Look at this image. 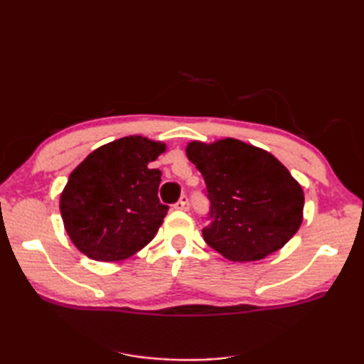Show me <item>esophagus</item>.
<instances>
[{"instance_id":"esophagus-1","label":"esophagus","mask_w":364,"mask_h":364,"mask_svg":"<svg viewBox=\"0 0 364 364\" xmlns=\"http://www.w3.org/2000/svg\"><path fill=\"white\" fill-rule=\"evenodd\" d=\"M175 210H180V211H188L189 210V198L188 196H181V198L178 200V202L173 205Z\"/></svg>"}]
</instances>
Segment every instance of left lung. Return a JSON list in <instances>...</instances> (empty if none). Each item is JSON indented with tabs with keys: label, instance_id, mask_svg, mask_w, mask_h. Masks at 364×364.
<instances>
[{
	"label": "left lung",
	"instance_id": "1",
	"mask_svg": "<svg viewBox=\"0 0 364 364\" xmlns=\"http://www.w3.org/2000/svg\"><path fill=\"white\" fill-rule=\"evenodd\" d=\"M186 154L203 175L210 198L203 239L227 259H262L297 233L304 191L269 151L228 137L191 142Z\"/></svg>",
	"mask_w": 364,
	"mask_h": 364
}]
</instances>
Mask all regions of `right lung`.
<instances>
[{"label":"right lung","instance_id":"obj_1","mask_svg":"<svg viewBox=\"0 0 364 364\" xmlns=\"http://www.w3.org/2000/svg\"><path fill=\"white\" fill-rule=\"evenodd\" d=\"M166 145L128 136L92 151L68 176L60 215L72 242L95 261L133 257L168 211L158 198L161 170L149 164Z\"/></svg>","mask_w":364,"mask_h":364}]
</instances>
